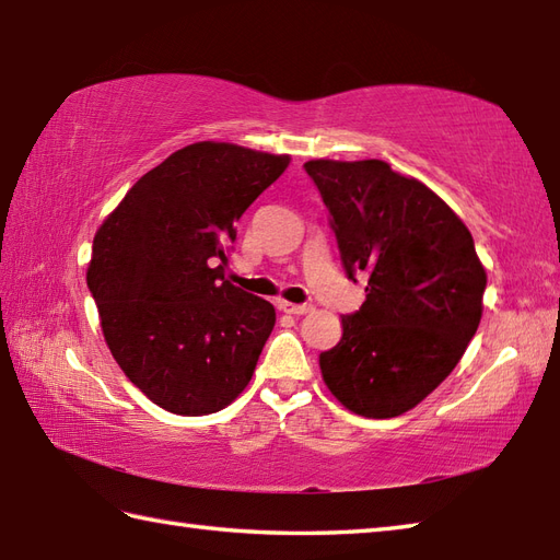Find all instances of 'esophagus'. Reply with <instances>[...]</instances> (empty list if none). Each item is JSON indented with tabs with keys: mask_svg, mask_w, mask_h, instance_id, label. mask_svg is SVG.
<instances>
[{
	"mask_svg": "<svg viewBox=\"0 0 560 560\" xmlns=\"http://www.w3.org/2000/svg\"><path fill=\"white\" fill-rule=\"evenodd\" d=\"M279 311L289 313V315H305L313 311V305H295V303H287V301H279Z\"/></svg>",
	"mask_w": 560,
	"mask_h": 560,
	"instance_id": "1",
	"label": "esophagus"
}]
</instances>
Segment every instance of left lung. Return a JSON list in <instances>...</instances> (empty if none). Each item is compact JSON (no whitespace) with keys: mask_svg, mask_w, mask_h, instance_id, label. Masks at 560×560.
Listing matches in <instances>:
<instances>
[{"mask_svg":"<svg viewBox=\"0 0 560 560\" xmlns=\"http://www.w3.org/2000/svg\"><path fill=\"white\" fill-rule=\"evenodd\" d=\"M349 279L365 301L319 353L323 377L365 419L413 409L452 373L477 335L486 271L467 225L423 183L385 161H307Z\"/></svg>","mask_w":560,"mask_h":560,"instance_id":"8db88e82","label":"left lung"}]
</instances>
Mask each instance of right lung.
Wrapping results in <instances>:
<instances>
[{"instance_id":"add662e5","label":"right lung","mask_w":560,"mask_h":560,"mask_svg":"<svg viewBox=\"0 0 560 560\" xmlns=\"http://www.w3.org/2000/svg\"><path fill=\"white\" fill-rule=\"evenodd\" d=\"M289 156L199 141L139 177L93 237L89 291L125 375L180 416L241 395L277 313L225 279L235 221Z\"/></svg>"}]
</instances>
